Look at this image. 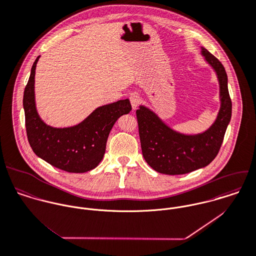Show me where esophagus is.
<instances>
[{"label": "esophagus", "mask_w": 256, "mask_h": 256, "mask_svg": "<svg viewBox=\"0 0 256 256\" xmlns=\"http://www.w3.org/2000/svg\"><path fill=\"white\" fill-rule=\"evenodd\" d=\"M130 102H131V105H132V108L135 110L137 109V107L139 106V104L141 103V97L140 95L138 94H132L130 96Z\"/></svg>", "instance_id": "obj_1"}]
</instances>
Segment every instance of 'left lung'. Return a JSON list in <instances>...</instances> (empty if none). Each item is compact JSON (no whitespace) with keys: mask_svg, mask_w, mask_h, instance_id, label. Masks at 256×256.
<instances>
[{"mask_svg":"<svg viewBox=\"0 0 256 256\" xmlns=\"http://www.w3.org/2000/svg\"><path fill=\"white\" fill-rule=\"evenodd\" d=\"M204 62L214 70L220 86V110L204 132L180 133L145 105L136 111L142 154L148 165L161 174H182L208 166L218 155L232 118L228 76L222 62L200 46Z\"/></svg>","mask_w":256,"mask_h":256,"instance_id":"obj_1","label":"left lung"}]
</instances>
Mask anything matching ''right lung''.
<instances>
[{
    "instance_id": "right-lung-1",
    "label": "right lung",
    "mask_w": 256,
    "mask_h": 256,
    "mask_svg": "<svg viewBox=\"0 0 256 256\" xmlns=\"http://www.w3.org/2000/svg\"><path fill=\"white\" fill-rule=\"evenodd\" d=\"M40 58L32 66L22 99L28 143L38 157L56 168L68 172L93 170L104 157L113 125L119 117L131 111L130 100L97 107L74 126L58 128L48 125L38 115L36 104L34 76Z\"/></svg>"
}]
</instances>
